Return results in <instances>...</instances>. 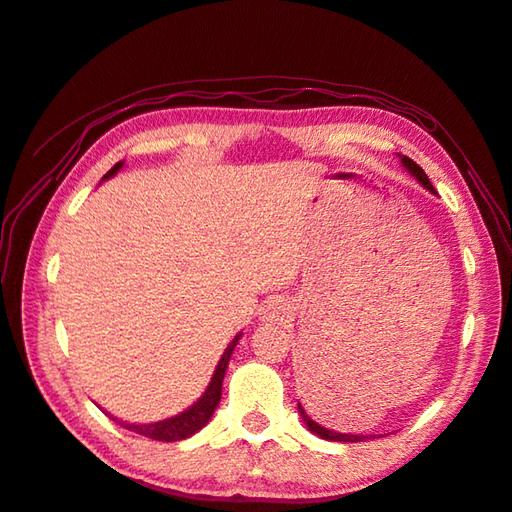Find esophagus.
<instances>
[{"label": "esophagus", "mask_w": 512, "mask_h": 512, "mask_svg": "<svg viewBox=\"0 0 512 512\" xmlns=\"http://www.w3.org/2000/svg\"><path fill=\"white\" fill-rule=\"evenodd\" d=\"M285 316H289V305L283 301H274L265 307L267 321H283Z\"/></svg>", "instance_id": "34e87169"}]
</instances>
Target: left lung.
Segmentation results:
<instances>
[{
	"instance_id": "1",
	"label": "left lung",
	"mask_w": 512,
	"mask_h": 512,
	"mask_svg": "<svg viewBox=\"0 0 512 512\" xmlns=\"http://www.w3.org/2000/svg\"><path fill=\"white\" fill-rule=\"evenodd\" d=\"M399 158H401V162H403V167H406L414 178H417L423 187H426L428 191H432V194H435V187H432V182L428 180V176H426V171H423L417 162L414 160H410L408 156H401L399 153ZM298 412H301V417H303V423L307 426V430L310 432H314V435H318L321 439H327V441H345V443H356V441H365V439H374V435H347V432H334V430H327V428H323V426H318L316 421H312V417L310 414H307L305 410H303V406L301 403H298Z\"/></svg>"
}]
</instances>
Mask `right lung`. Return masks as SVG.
<instances>
[{"mask_svg":"<svg viewBox=\"0 0 512 512\" xmlns=\"http://www.w3.org/2000/svg\"><path fill=\"white\" fill-rule=\"evenodd\" d=\"M124 162H118L109 173H106V178H111L113 173H118L122 169ZM243 334L234 336V341L227 345V350L220 356V361L216 365V372L211 376V381L207 385V390L202 397L191 406L189 410L176 414V417L165 419V421H156V423H127V421H118L122 428H127L131 432H138L142 437H149V439H156V441H180V439H187L191 435H196L200 428L207 426V421L211 419V414H214L216 406L220 403V394H223V379H225V372H227V365L231 359V352H234V347L238 343V339Z\"/></svg>","mask_w":512,"mask_h":512,"instance_id":"right-lung-1","label":"right lung"}]
</instances>
